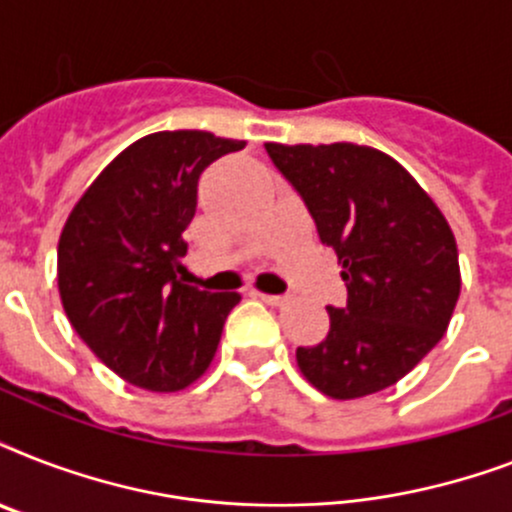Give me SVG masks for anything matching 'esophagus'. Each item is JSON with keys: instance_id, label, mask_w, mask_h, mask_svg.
<instances>
[{"instance_id": "1", "label": "esophagus", "mask_w": 512, "mask_h": 512, "mask_svg": "<svg viewBox=\"0 0 512 512\" xmlns=\"http://www.w3.org/2000/svg\"><path fill=\"white\" fill-rule=\"evenodd\" d=\"M257 297H260L263 303L273 305V308H284V305L292 303V297L289 295H263V292H257Z\"/></svg>"}]
</instances>
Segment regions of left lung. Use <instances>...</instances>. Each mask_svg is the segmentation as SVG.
<instances>
[{
	"mask_svg": "<svg viewBox=\"0 0 512 512\" xmlns=\"http://www.w3.org/2000/svg\"><path fill=\"white\" fill-rule=\"evenodd\" d=\"M276 170L337 252L348 303L329 305V335L297 348L324 396L361 398L412 372L444 337L460 297L454 233L409 172L377 148L265 143Z\"/></svg>",
	"mask_w": 512,
	"mask_h": 512,
	"instance_id": "left-lung-1",
	"label": "left lung"
}]
</instances>
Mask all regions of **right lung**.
Segmentation results:
<instances>
[{
	"label": "right lung",
	"mask_w": 512,
	"mask_h": 512,
	"mask_svg": "<svg viewBox=\"0 0 512 512\" xmlns=\"http://www.w3.org/2000/svg\"><path fill=\"white\" fill-rule=\"evenodd\" d=\"M247 146L204 130L154 132L84 191L58 244V289L76 335L138 388L172 393L207 372L239 292H204L177 273L199 177Z\"/></svg>",
	"instance_id": "obj_1"
}]
</instances>
